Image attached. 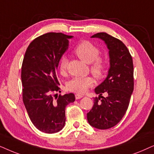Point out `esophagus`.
I'll list each match as a JSON object with an SVG mask.
<instances>
[{"label": "esophagus", "instance_id": "1", "mask_svg": "<svg viewBox=\"0 0 154 154\" xmlns=\"http://www.w3.org/2000/svg\"><path fill=\"white\" fill-rule=\"evenodd\" d=\"M82 97H83V96L82 95H80V94H75L76 99H79V98H82Z\"/></svg>", "mask_w": 154, "mask_h": 154}]
</instances>
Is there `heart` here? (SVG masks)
Wrapping results in <instances>:
<instances>
[{"instance_id": "1", "label": "heart", "mask_w": 154, "mask_h": 154, "mask_svg": "<svg viewBox=\"0 0 154 154\" xmlns=\"http://www.w3.org/2000/svg\"><path fill=\"white\" fill-rule=\"evenodd\" d=\"M75 53L81 60L90 63V69L96 78L101 79L106 70V60L99 56V50L95 45L89 41H83L77 45ZM67 65V59L63 56L59 62L58 68L61 74L65 72ZM94 85V79L91 77H74L69 82L67 89L69 91L84 94L89 88Z\"/></svg>"}]
</instances>
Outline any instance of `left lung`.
Segmentation results:
<instances>
[{
    "label": "left lung",
    "instance_id": "1",
    "mask_svg": "<svg viewBox=\"0 0 154 154\" xmlns=\"http://www.w3.org/2000/svg\"><path fill=\"white\" fill-rule=\"evenodd\" d=\"M91 37L105 42L109 51L110 68L105 80L95 88V93L99 96L94 98V106L87 113V120L94 128L107 130L122 120L128 108L134 90L132 58L121 41L105 32ZM103 93L107 94L106 97L102 96Z\"/></svg>",
    "mask_w": 154,
    "mask_h": 154
}]
</instances>
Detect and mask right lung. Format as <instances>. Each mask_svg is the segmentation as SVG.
Listing matches in <instances>:
<instances>
[{
	"mask_svg": "<svg viewBox=\"0 0 154 154\" xmlns=\"http://www.w3.org/2000/svg\"><path fill=\"white\" fill-rule=\"evenodd\" d=\"M72 37L62 33L43 34L30 43L22 62L24 106L34 125L48 134L58 132L64 128L65 107L75 100L72 93L53 96L54 92H61L57 69L68 48V39Z\"/></svg>",
	"mask_w": 154,
	"mask_h": 154,
	"instance_id": "1",
	"label": "right lung"
}]
</instances>
